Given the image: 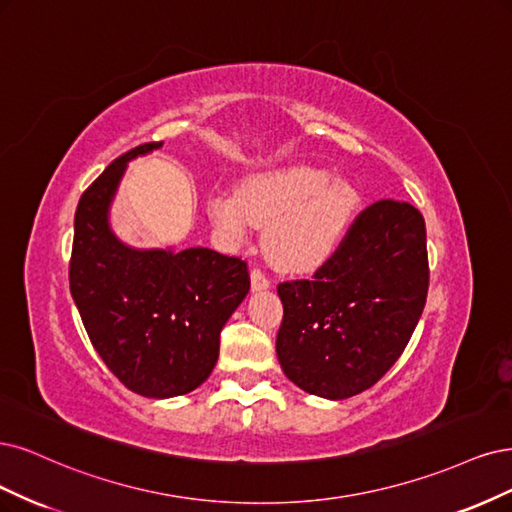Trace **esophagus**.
<instances>
[{"label":"esophagus","instance_id":"obj_1","mask_svg":"<svg viewBox=\"0 0 512 512\" xmlns=\"http://www.w3.org/2000/svg\"><path fill=\"white\" fill-rule=\"evenodd\" d=\"M270 278L263 274L261 270H253L251 272V289L253 291H266V289H270Z\"/></svg>","mask_w":512,"mask_h":512}]
</instances>
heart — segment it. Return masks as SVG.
I'll return each mask as SVG.
<instances>
[{"label":"heart","instance_id":"heart-1","mask_svg":"<svg viewBox=\"0 0 512 512\" xmlns=\"http://www.w3.org/2000/svg\"><path fill=\"white\" fill-rule=\"evenodd\" d=\"M359 204L344 176L306 163L253 174L236 191L210 195L208 212L221 236L249 242L266 227V251L278 268L310 272L336 255Z\"/></svg>","mask_w":512,"mask_h":512}]
</instances>
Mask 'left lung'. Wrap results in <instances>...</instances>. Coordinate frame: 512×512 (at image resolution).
Segmentation results:
<instances>
[{
  "instance_id": "1",
  "label": "left lung",
  "mask_w": 512,
  "mask_h": 512,
  "mask_svg": "<svg viewBox=\"0 0 512 512\" xmlns=\"http://www.w3.org/2000/svg\"><path fill=\"white\" fill-rule=\"evenodd\" d=\"M427 285L421 212L398 200L372 204L315 278L278 285L280 368L325 400L370 389L406 349Z\"/></svg>"
}]
</instances>
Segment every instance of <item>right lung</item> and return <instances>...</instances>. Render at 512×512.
<instances>
[{"label":"right lung","mask_w":512,"mask_h":512,"mask_svg":"<svg viewBox=\"0 0 512 512\" xmlns=\"http://www.w3.org/2000/svg\"><path fill=\"white\" fill-rule=\"evenodd\" d=\"M114 159L82 193L74 217L70 291L95 351L138 395L176 398L200 387L219 359V336L251 289L246 263L204 246L136 249L110 227L127 163Z\"/></svg>","instance_id":"1"}]
</instances>
